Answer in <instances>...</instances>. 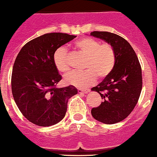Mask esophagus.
I'll use <instances>...</instances> for the list:
<instances>
[{
    "instance_id": "34e87169",
    "label": "esophagus",
    "mask_w": 157,
    "mask_h": 157,
    "mask_svg": "<svg viewBox=\"0 0 157 157\" xmlns=\"http://www.w3.org/2000/svg\"><path fill=\"white\" fill-rule=\"evenodd\" d=\"M88 91H89L88 89H82V88H78V93H82V92L87 93Z\"/></svg>"
}]
</instances>
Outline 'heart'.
<instances>
[{
    "label": "heart",
    "mask_w": 157,
    "mask_h": 157,
    "mask_svg": "<svg viewBox=\"0 0 157 157\" xmlns=\"http://www.w3.org/2000/svg\"><path fill=\"white\" fill-rule=\"evenodd\" d=\"M74 46L87 56L82 72L74 71L66 75L64 81L68 85L84 88L95 82L97 76L102 79L108 77L114 69L116 53L110 43H101L91 37H85L77 40ZM68 51L66 48H59L53 55V61L60 72L69 70Z\"/></svg>",
    "instance_id": "1"
}]
</instances>
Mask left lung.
Instances as JSON below:
<instances>
[{
  "label": "left lung",
  "mask_w": 157,
  "mask_h": 157,
  "mask_svg": "<svg viewBox=\"0 0 157 157\" xmlns=\"http://www.w3.org/2000/svg\"><path fill=\"white\" fill-rule=\"evenodd\" d=\"M91 35L110 43L116 53L113 72L91 89L104 100L91 109V115L106 124L118 123L129 116L139 100L143 85L140 64L135 51L123 37L105 31H93Z\"/></svg>",
  "instance_id": "obj_1"
}]
</instances>
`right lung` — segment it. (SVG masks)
I'll return each mask as SVG.
<instances>
[{
  "instance_id": "add662e5",
  "label": "right lung",
  "mask_w": 157,
  "mask_h": 157,
  "mask_svg": "<svg viewBox=\"0 0 157 157\" xmlns=\"http://www.w3.org/2000/svg\"><path fill=\"white\" fill-rule=\"evenodd\" d=\"M75 37L63 33L43 34L26 43L15 59L12 94L23 115L34 124L49 127L61 121L68 101L78 93L72 85L56 88L62 76L53 61L57 49Z\"/></svg>"
}]
</instances>
